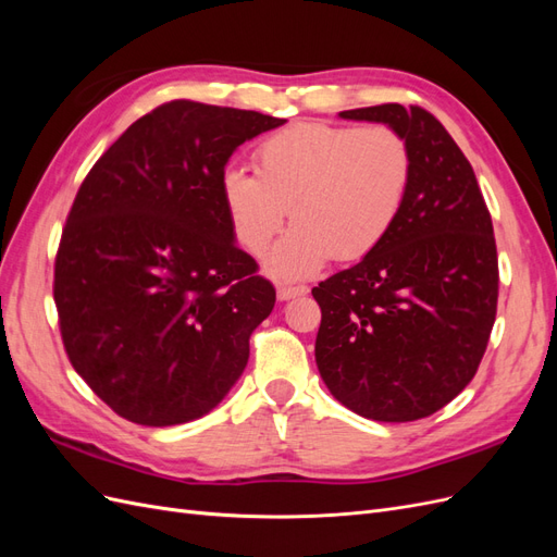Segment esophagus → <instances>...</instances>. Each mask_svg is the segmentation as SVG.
Returning <instances> with one entry per match:
<instances>
[{"label":"esophagus","mask_w":557,"mask_h":557,"mask_svg":"<svg viewBox=\"0 0 557 557\" xmlns=\"http://www.w3.org/2000/svg\"><path fill=\"white\" fill-rule=\"evenodd\" d=\"M307 293H309L307 285H278V290H276L278 299H283V301L301 297V295H307Z\"/></svg>","instance_id":"1"}]
</instances>
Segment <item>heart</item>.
Segmentation results:
<instances>
[{
	"instance_id": "1",
	"label": "heart",
	"mask_w": 557,
	"mask_h": 557,
	"mask_svg": "<svg viewBox=\"0 0 557 557\" xmlns=\"http://www.w3.org/2000/svg\"><path fill=\"white\" fill-rule=\"evenodd\" d=\"M258 174L227 166L221 197L239 246L260 258L281 232L264 269L307 278L332 258L356 262L376 250L399 221L413 183L409 141L387 125L290 123L256 148Z\"/></svg>"
}]
</instances>
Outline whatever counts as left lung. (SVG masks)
Returning <instances> with one entry per match:
<instances>
[{
  "label": "left lung",
  "mask_w": 557,
  "mask_h": 557,
  "mask_svg": "<svg viewBox=\"0 0 557 557\" xmlns=\"http://www.w3.org/2000/svg\"><path fill=\"white\" fill-rule=\"evenodd\" d=\"M409 141L413 183L399 221L356 267L311 290L315 364L344 407L381 423L428 418L474 379L497 313L491 211L436 117L401 104L342 111Z\"/></svg>",
  "instance_id": "left-lung-1"
}]
</instances>
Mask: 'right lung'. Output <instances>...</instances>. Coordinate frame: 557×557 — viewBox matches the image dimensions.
I'll list each match as a JSON object with an SVG mask.
<instances>
[{"instance_id": "1", "label": "right lung", "mask_w": 557, "mask_h": 557, "mask_svg": "<svg viewBox=\"0 0 557 557\" xmlns=\"http://www.w3.org/2000/svg\"><path fill=\"white\" fill-rule=\"evenodd\" d=\"M283 117L190 99L132 123L81 183L55 258L66 356L132 423L181 425L230 393L276 290L234 244L221 174Z\"/></svg>"}]
</instances>
